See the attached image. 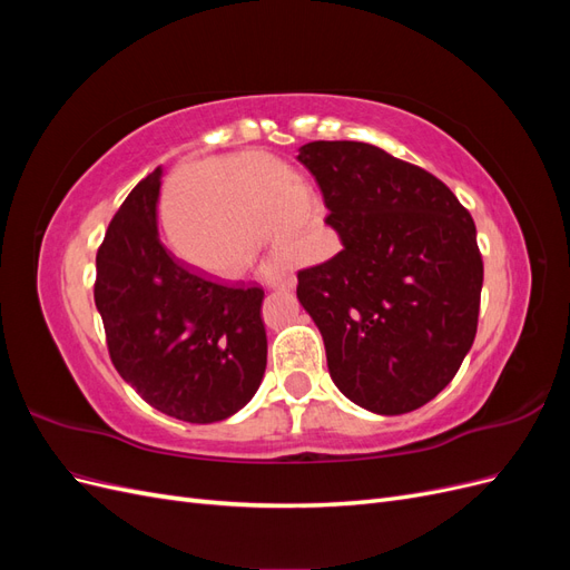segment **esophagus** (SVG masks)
Returning a JSON list of instances; mask_svg holds the SVG:
<instances>
[{
  "label": "esophagus",
  "mask_w": 570,
  "mask_h": 570,
  "mask_svg": "<svg viewBox=\"0 0 570 570\" xmlns=\"http://www.w3.org/2000/svg\"><path fill=\"white\" fill-rule=\"evenodd\" d=\"M268 287L273 289H295L297 287V278L292 273H278V275H271L268 278Z\"/></svg>",
  "instance_id": "obj_1"
}]
</instances>
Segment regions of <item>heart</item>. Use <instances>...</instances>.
Listing matches in <instances>:
<instances>
[{
  "label": "heart",
  "instance_id": "obj_1",
  "mask_svg": "<svg viewBox=\"0 0 570 570\" xmlns=\"http://www.w3.org/2000/svg\"><path fill=\"white\" fill-rule=\"evenodd\" d=\"M287 170L264 154H237L206 166V185L180 180L168 202V235L189 266L230 278L268 235L275 264L314 243L308 206L292 199Z\"/></svg>",
  "mask_w": 570,
  "mask_h": 570
}]
</instances>
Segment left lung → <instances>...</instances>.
Wrapping results in <instances>:
<instances>
[{"label":"left lung","mask_w":570,"mask_h":570,"mask_svg":"<svg viewBox=\"0 0 570 570\" xmlns=\"http://www.w3.org/2000/svg\"><path fill=\"white\" fill-rule=\"evenodd\" d=\"M325 223L342 252L297 273L337 390L381 416L452 383L478 331L475 223L442 180L366 142H308Z\"/></svg>","instance_id":"obj_1"}]
</instances>
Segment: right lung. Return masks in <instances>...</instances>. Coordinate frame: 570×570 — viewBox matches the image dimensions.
Listing matches in <instances>:
<instances>
[{"label": "right lung", "instance_id": "obj_1", "mask_svg": "<svg viewBox=\"0 0 570 570\" xmlns=\"http://www.w3.org/2000/svg\"><path fill=\"white\" fill-rule=\"evenodd\" d=\"M161 166L132 187L97 252L95 304L120 377L187 423L233 416L266 371L262 287L220 285L161 245Z\"/></svg>", "mask_w": 570, "mask_h": 570}]
</instances>
